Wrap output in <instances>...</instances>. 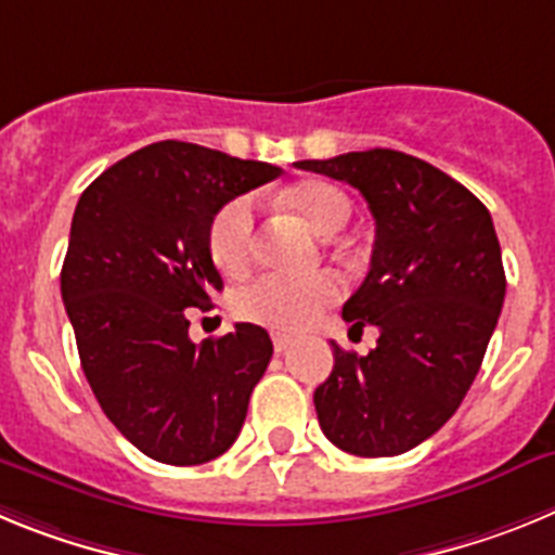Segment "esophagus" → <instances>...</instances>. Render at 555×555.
I'll list each match as a JSON object with an SVG mask.
<instances>
[{"label": "esophagus", "instance_id": "34e87169", "mask_svg": "<svg viewBox=\"0 0 555 555\" xmlns=\"http://www.w3.org/2000/svg\"><path fill=\"white\" fill-rule=\"evenodd\" d=\"M294 341H297V338L292 336V333H272V345H274V352H286L288 347L294 345Z\"/></svg>", "mask_w": 555, "mask_h": 555}]
</instances>
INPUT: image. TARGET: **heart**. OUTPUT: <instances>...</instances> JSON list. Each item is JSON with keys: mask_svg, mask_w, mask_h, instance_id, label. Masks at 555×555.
<instances>
[{"mask_svg": "<svg viewBox=\"0 0 555 555\" xmlns=\"http://www.w3.org/2000/svg\"><path fill=\"white\" fill-rule=\"evenodd\" d=\"M283 203L300 214L317 233L333 235L352 217V199L345 189L327 180H302L283 194ZM210 258L224 274L247 272L255 255V208L249 197H235L219 210L208 230ZM341 297V283L333 274H261L235 294V313L244 322H255L278 331H302L327 306Z\"/></svg>", "mask_w": 555, "mask_h": 555, "instance_id": "obj_1", "label": "heart"}]
</instances>
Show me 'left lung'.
<instances>
[{
	"mask_svg": "<svg viewBox=\"0 0 555 555\" xmlns=\"http://www.w3.org/2000/svg\"><path fill=\"white\" fill-rule=\"evenodd\" d=\"M297 166L350 183L375 217L370 272L341 317L380 336L366 356L333 345L331 377L313 391L322 434L352 455H400L455 414L498 325L506 272L492 217L473 191L405 152Z\"/></svg>",
	"mask_w": 555,
	"mask_h": 555,
	"instance_id": "1",
	"label": "left lung"
}]
</instances>
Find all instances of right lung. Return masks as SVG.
Wrapping results in <instances>:
<instances>
[{"label": "right lung", "instance_id": "add662e5", "mask_svg": "<svg viewBox=\"0 0 555 555\" xmlns=\"http://www.w3.org/2000/svg\"><path fill=\"white\" fill-rule=\"evenodd\" d=\"M281 169L185 141H158L105 169L72 219L61 294L91 391L127 442L150 459L194 467L242 430L272 338H189V308L222 288L208 230L222 205Z\"/></svg>", "mask_w": 555, "mask_h": 555}]
</instances>
